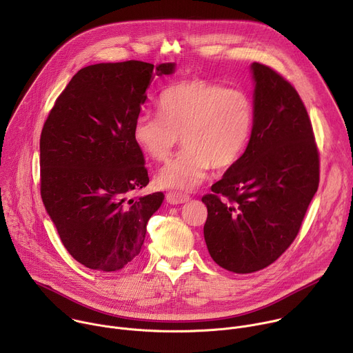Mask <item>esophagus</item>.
Here are the masks:
<instances>
[{
    "label": "esophagus",
    "mask_w": 353,
    "mask_h": 353,
    "mask_svg": "<svg viewBox=\"0 0 353 353\" xmlns=\"http://www.w3.org/2000/svg\"><path fill=\"white\" fill-rule=\"evenodd\" d=\"M188 199H190V195L179 192V191H170V192L166 194V201L169 204H173V205L184 204V203H187Z\"/></svg>",
    "instance_id": "esophagus-1"
}]
</instances>
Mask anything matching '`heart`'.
I'll use <instances>...</instances> for the list:
<instances>
[{
  "instance_id": "b5f03b06",
  "label": "heart",
  "mask_w": 353,
  "mask_h": 353,
  "mask_svg": "<svg viewBox=\"0 0 353 353\" xmlns=\"http://www.w3.org/2000/svg\"><path fill=\"white\" fill-rule=\"evenodd\" d=\"M158 108L159 113L142 110L137 116L132 138L146 155L165 162L181 135L184 149L158 176L170 188H194L212 166L236 163L253 127V103L245 92L199 78L166 88Z\"/></svg>"
}]
</instances>
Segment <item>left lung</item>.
<instances>
[{
    "label": "left lung",
    "instance_id": "8db88e82",
    "mask_svg": "<svg viewBox=\"0 0 353 353\" xmlns=\"http://www.w3.org/2000/svg\"><path fill=\"white\" fill-rule=\"evenodd\" d=\"M254 119L244 154L203 196L212 260L236 274L276 261L296 239L320 181V155L305 103L279 72L251 64Z\"/></svg>",
    "mask_w": 353,
    "mask_h": 353
}]
</instances>
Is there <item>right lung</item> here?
<instances>
[{
    "instance_id": "right-lung-1",
    "label": "right lung",
    "mask_w": 353,
    "mask_h": 353,
    "mask_svg": "<svg viewBox=\"0 0 353 353\" xmlns=\"http://www.w3.org/2000/svg\"><path fill=\"white\" fill-rule=\"evenodd\" d=\"M174 63H100L79 70L44 121L40 194L68 253L114 272L139 254L163 192L131 196L149 183L132 124L155 77Z\"/></svg>"
}]
</instances>
